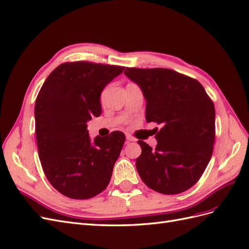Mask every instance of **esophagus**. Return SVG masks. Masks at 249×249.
<instances>
[{"label":"esophagus","mask_w":249,"mask_h":249,"mask_svg":"<svg viewBox=\"0 0 249 249\" xmlns=\"http://www.w3.org/2000/svg\"><path fill=\"white\" fill-rule=\"evenodd\" d=\"M126 141L131 142V141H136V138H134L131 135H126Z\"/></svg>","instance_id":"esophagus-1"}]
</instances>
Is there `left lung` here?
I'll list each match as a JSON object with an SVG mask.
<instances>
[{"mask_svg": "<svg viewBox=\"0 0 249 249\" xmlns=\"http://www.w3.org/2000/svg\"><path fill=\"white\" fill-rule=\"evenodd\" d=\"M124 74L142 90L146 122L162 124L155 149L138 141L136 168L143 183L162 194L190 189L213 154V102L197 80L175 71L126 67Z\"/></svg>", "mask_w": 249, "mask_h": 249, "instance_id": "left-lung-1", "label": "left lung"}]
</instances>
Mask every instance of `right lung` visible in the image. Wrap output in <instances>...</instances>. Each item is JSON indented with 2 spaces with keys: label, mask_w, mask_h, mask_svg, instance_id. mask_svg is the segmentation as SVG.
Returning <instances> with one entry per match:
<instances>
[{
  "label": "right lung",
  "mask_w": 249,
  "mask_h": 249,
  "mask_svg": "<svg viewBox=\"0 0 249 249\" xmlns=\"http://www.w3.org/2000/svg\"><path fill=\"white\" fill-rule=\"evenodd\" d=\"M123 66L78 61L53 71L37 95L38 156L51 185L65 196L87 199L106 189L125 140L122 132L90 140L87 123L102 113L101 93Z\"/></svg>",
  "instance_id": "add662e5"
}]
</instances>
